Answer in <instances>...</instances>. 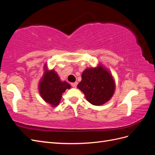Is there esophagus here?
<instances>
[{"instance_id":"esophagus-1","label":"esophagus","mask_w":155,"mask_h":155,"mask_svg":"<svg viewBox=\"0 0 155 155\" xmlns=\"http://www.w3.org/2000/svg\"><path fill=\"white\" fill-rule=\"evenodd\" d=\"M77 85H78V82H74V83H71L72 87H74V88H76V87H77Z\"/></svg>"}]
</instances>
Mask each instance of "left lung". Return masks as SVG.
I'll return each mask as SVG.
<instances>
[{
  "label": "left lung",
  "instance_id": "8db88e82",
  "mask_svg": "<svg viewBox=\"0 0 155 155\" xmlns=\"http://www.w3.org/2000/svg\"><path fill=\"white\" fill-rule=\"evenodd\" d=\"M82 80L77 87L87 100L93 105H101L113 96L116 85L112 74L99 64L95 68H87L82 73Z\"/></svg>",
  "mask_w": 155,
  "mask_h": 155
}]
</instances>
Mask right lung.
<instances>
[{"label": "right lung", "instance_id": "right-lung-1", "mask_svg": "<svg viewBox=\"0 0 155 155\" xmlns=\"http://www.w3.org/2000/svg\"><path fill=\"white\" fill-rule=\"evenodd\" d=\"M44 69L45 73L39 83V92L45 101L51 107H56L60 103L63 93L71 86L67 81L61 80L54 69L48 70L46 68V64Z\"/></svg>", "mask_w": 155, "mask_h": 155}]
</instances>
